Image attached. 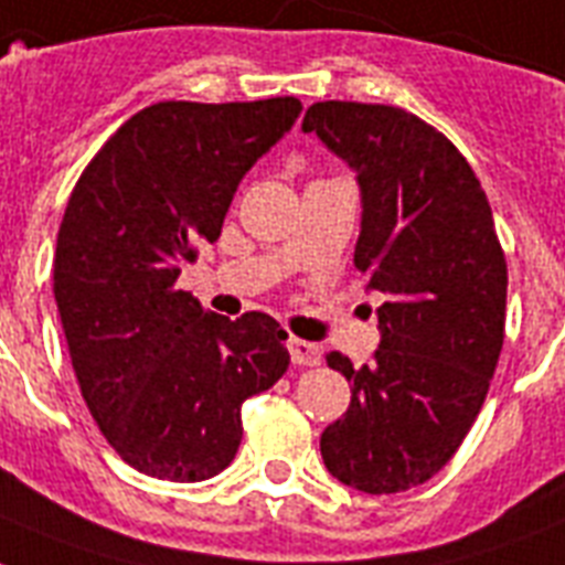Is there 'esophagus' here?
<instances>
[{
  "mask_svg": "<svg viewBox=\"0 0 565 565\" xmlns=\"http://www.w3.org/2000/svg\"><path fill=\"white\" fill-rule=\"evenodd\" d=\"M287 351H290L292 365H319L322 362V348L316 345V342H307V339L292 337L287 342Z\"/></svg>",
  "mask_w": 565,
  "mask_h": 565,
  "instance_id": "esophagus-1",
  "label": "esophagus"
}]
</instances>
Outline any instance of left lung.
<instances>
[{
  "mask_svg": "<svg viewBox=\"0 0 565 565\" xmlns=\"http://www.w3.org/2000/svg\"><path fill=\"white\" fill-rule=\"evenodd\" d=\"M301 127L356 171L354 267L386 298L369 365L324 356L354 388L322 433L324 467L362 493H401L456 456L488 397L505 342V252L479 177L424 118L319 100Z\"/></svg>",
  "mask_w": 565,
  "mask_h": 565,
  "instance_id": "8db88e82",
  "label": "left lung"
}]
</instances>
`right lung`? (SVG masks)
I'll return each instance as SVG.
<instances>
[{
    "mask_svg": "<svg viewBox=\"0 0 565 565\" xmlns=\"http://www.w3.org/2000/svg\"><path fill=\"white\" fill-rule=\"evenodd\" d=\"M301 116L298 98L159 100L118 127L72 188L54 298L95 424L139 473L203 481L226 470L241 409L284 377L267 313L203 310L179 267L214 243L237 182Z\"/></svg>",
    "mask_w": 565,
    "mask_h": 565,
    "instance_id": "1",
    "label": "right lung"
}]
</instances>
